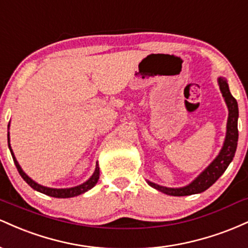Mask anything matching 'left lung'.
Masks as SVG:
<instances>
[{
	"instance_id": "obj_1",
	"label": "left lung",
	"mask_w": 248,
	"mask_h": 248,
	"mask_svg": "<svg viewBox=\"0 0 248 248\" xmlns=\"http://www.w3.org/2000/svg\"><path fill=\"white\" fill-rule=\"evenodd\" d=\"M218 82L221 94H223L227 107H229V120H227V132L224 147L219 153L217 158L187 186L179 187V189H171V187H164L152 183V182H148L150 186L155 187L156 190H160L161 192H164L170 196H189L195 195V193H201L209 189L223 175L225 170L229 167V164L231 163L233 157H234L238 144V102L230 92L226 80L224 78H219Z\"/></svg>"
}]
</instances>
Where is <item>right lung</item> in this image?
<instances>
[{
  "mask_svg": "<svg viewBox=\"0 0 248 248\" xmlns=\"http://www.w3.org/2000/svg\"><path fill=\"white\" fill-rule=\"evenodd\" d=\"M8 136H9V134H8ZM8 141H9V138H8ZM9 149H10L11 156H13V160H14V162H15V166L17 168V170H18L19 175L22 176V178H23L24 181L27 182V183L29 184V186L32 187L33 190H37V191L44 193V195L51 196V197H55V198H70V197H75V196L81 195V193L86 192L87 190L92 189V187L95 186L96 182H98V179H99V173H100V172H99V167L96 166L95 167V171L92 175V177L88 179L87 182H85L84 184H81V186H75V187H70V189H51V187L39 186V184H37L36 182H33L30 177H28V176L23 172V170L21 169V167H19L18 162L16 161L15 156H14L13 150H11L10 143H9Z\"/></svg>",
  "mask_w": 248,
  "mask_h": 248,
  "instance_id": "right-lung-1",
  "label": "right lung"
}]
</instances>
